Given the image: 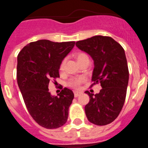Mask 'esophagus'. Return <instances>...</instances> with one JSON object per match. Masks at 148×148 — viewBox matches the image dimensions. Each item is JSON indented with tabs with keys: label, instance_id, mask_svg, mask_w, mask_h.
<instances>
[{
	"label": "esophagus",
	"instance_id": "obj_1",
	"mask_svg": "<svg viewBox=\"0 0 148 148\" xmlns=\"http://www.w3.org/2000/svg\"><path fill=\"white\" fill-rule=\"evenodd\" d=\"M81 95V92H78V91H74V96L75 97H78Z\"/></svg>",
	"mask_w": 148,
	"mask_h": 148
}]
</instances>
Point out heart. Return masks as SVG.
Returning <instances> with one entry per match:
<instances>
[{"instance_id": "b5f03b06", "label": "heart", "mask_w": 148, "mask_h": 148, "mask_svg": "<svg viewBox=\"0 0 148 148\" xmlns=\"http://www.w3.org/2000/svg\"><path fill=\"white\" fill-rule=\"evenodd\" d=\"M76 58H77V61L78 62H79L80 61L82 60L85 59V58H88V56L85 54V53H79L76 55ZM64 64H65V60L61 62V65H60V69L61 70H63V68L64 66ZM84 78L83 77H78V78H73L72 79H70L69 83H68V85L70 86V87H73V88H75V89H78V87H80L81 84L82 82H84Z\"/></svg>"}]
</instances>
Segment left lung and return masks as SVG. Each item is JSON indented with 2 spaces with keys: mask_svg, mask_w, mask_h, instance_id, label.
Returning a JSON list of instances; mask_svg holds the SVG:
<instances>
[{
  "mask_svg": "<svg viewBox=\"0 0 148 148\" xmlns=\"http://www.w3.org/2000/svg\"><path fill=\"white\" fill-rule=\"evenodd\" d=\"M75 45L94 61L91 87L100 83L102 87L95 95L85 92L90 96L84 108L87 119L94 125H108L118 117L126 98L129 71L125 50L114 39L102 35L78 40Z\"/></svg>",
  "mask_w": 148,
  "mask_h": 148,
  "instance_id": "left-lung-1",
  "label": "left lung"
}]
</instances>
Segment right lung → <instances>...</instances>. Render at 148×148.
<instances>
[{"label": "right lung", "mask_w": 148, "mask_h": 148, "mask_svg": "<svg viewBox=\"0 0 148 148\" xmlns=\"http://www.w3.org/2000/svg\"><path fill=\"white\" fill-rule=\"evenodd\" d=\"M75 43L39 40L25 46L18 56L17 80L26 107L32 119L47 129L58 128L67 121L73 92L65 87L52 95L49 84L59 77L60 65Z\"/></svg>", "instance_id": "obj_1"}]
</instances>
